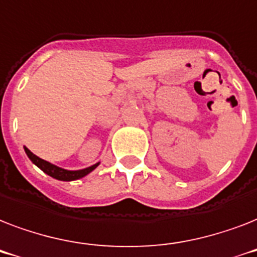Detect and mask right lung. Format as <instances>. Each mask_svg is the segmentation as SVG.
<instances>
[{
  "label": "right lung",
  "mask_w": 257,
  "mask_h": 257,
  "mask_svg": "<svg viewBox=\"0 0 257 257\" xmlns=\"http://www.w3.org/2000/svg\"><path fill=\"white\" fill-rule=\"evenodd\" d=\"M25 149V153L28 155V157L30 159V161L33 163L34 165H37L38 168L41 169L42 172H45L46 175H49L50 177H53V179H57V180H61V181H73V180H78L86 176L88 173L93 171V169H96L98 167L100 163H97V164L92 165V167H88L85 169H80V171H68V169H64V168H60L57 165L54 164H50L49 161H45L40 159L38 156H36L34 153H32L29 149L24 147Z\"/></svg>",
  "instance_id": "right-lung-1"
}]
</instances>
